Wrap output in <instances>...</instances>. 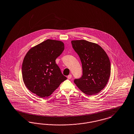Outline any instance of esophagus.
<instances>
[{"instance_id": "1", "label": "esophagus", "mask_w": 134, "mask_h": 134, "mask_svg": "<svg viewBox=\"0 0 134 134\" xmlns=\"http://www.w3.org/2000/svg\"><path fill=\"white\" fill-rule=\"evenodd\" d=\"M71 77H72V75H71V74H69V75L68 76V77H67V78H68V79H70L71 78Z\"/></svg>"}]
</instances>
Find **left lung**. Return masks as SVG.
<instances>
[{"instance_id":"8db88e82","label":"left lung","mask_w":134,"mask_h":134,"mask_svg":"<svg viewBox=\"0 0 134 134\" xmlns=\"http://www.w3.org/2000/svg\"><path fill=\"white\" fill-rule=\"evenodd\" d=\"M72 47L79 55L83 75L74 81L81 91L88 95H95L107 85L111 74L109 58L103 48L85 40H72Z\"/></svg>"}]
</instances>
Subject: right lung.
I'll return each instance as SVG.
<instances>
[{"instance_id": "right-lung-1", "label": "right lung", "mask_w": 134, "mask_h": 134, "mask_svg": "<svg viewBox=\"0 0 134 134\" xmlns=\"http://www.w3.org/2000/svg\"><path fill=\"white\" fill-rule=\"evenodd\" d=\"M64 50L62 41L47 39L28 51L23 59L22 74L29 91L41 98L47 97L67 79L55 62Z\"/></svg>"}]
</instances>
